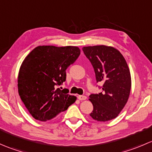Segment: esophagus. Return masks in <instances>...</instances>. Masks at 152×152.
Instances as JSON below:
<instances>
[{
	"mask_svg": "<svg viewBox=\"0 0 152 152\" xmlns=\"http://www.w3.org/2000/svg\"><path fill=\"white\" fill-rule=\"evenodd\" d=\"M78 99H79V100H80V101H84V100H86V99H87V96H78Z\"/></svg>",
	"mask_w": 152,
	"mask_h": 152,
	"instance_id": "1",
	"label": "esophagus"
}]
</instances>
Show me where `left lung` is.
Returning a JSON list of instances; mask_svg holds the SVG:
<instances>
[{
	"mask_svg": "<svg viewBox=\"0 0 152 152\" xmlns=\"http://www.w3.org/2000/svg\"><path fill=\"white\" fill-rule=\"evenodd\" d=\"M82 50L94 68L97 82L103 83L102 93L89 96L93 105L90 115L102 122L115 118L127 103L131 90V74L126 61L112 46H87Z\"/></svg>",
	"mask_w": 152,
	"mask_h": 152,
	"instance_id": "obj_1",
	"label": "left lung"
}]
</instances>
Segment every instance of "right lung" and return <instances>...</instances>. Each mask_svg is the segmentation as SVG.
I'll return each instance as SVG.
<instances>
[{"mask_svg": "<svg viewBox=\"0 0 152 152\" xmlns=\"http://www.w3.org/2000/svg\"><path fill=\"white\" fill-rule=\"evenodd\" d=\"M80 51L79 48L70 45H39L23 61L18 73V93L34 118L46 121L76 102V96L67 94V89L56 87L65 81V70Z\"/></svg>", "mask_w": 152, "mask_h": 152, "instance_id": "right-lung-1", "label": "right lung"}]
</instances>
